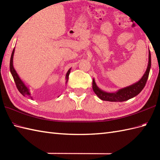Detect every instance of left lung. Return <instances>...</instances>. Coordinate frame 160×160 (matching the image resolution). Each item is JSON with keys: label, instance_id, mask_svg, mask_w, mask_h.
Returning <instances> with one entry per match:
<instances>
[{"label": "left lung", "instance_id": "left-lung-1", "mask_svg": "<svg viewBox=\"0 0 160 160\" xmlns=\"http://www.w3.org/2000/svg\"><path fill=\"white\" fill-rule=\"evenodd\" d=\"M151 67V56L150 51H148V63L147 69L146 70L143 76L142 77L141 79L139 80L138 82L132 84V85L119 89L116 91V92L108 93L100 89V88L97 86L96 82H95V80L93 79V84H92L93 90L94 91V93L97 95V96L102 100L109 101V102L127 101L129 99H131V98H132L135 96H138V95L141 92L142 90L144 89V87H145V84L147 83V81L148 78Z\"/></svg>", "mask_w": 160, "mask_h": 160}]
</instances>
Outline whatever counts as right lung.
Segmentation results:
<instances>
[{
  "mask_svg": "<svg viewBox=\"0 0 160 160\" xmlns=\"http://www.w3.org/2000/svg\"><path fill=\"white\" fill-rule=\"evenodd\" d=\"M14 51L15 49H13V52L11 56V58H10V64H9V68H10V71H11V73L13 76V80H14V82L16 83V85L17 89L19 91V92L21 93L23 96H28L31 100H33V98L31 96V93L29 92V89L28 88L24 82H22V80L20 79L18 73H16V70L14 69V67H13V54H14ZM71 69L68 70L67 73L66 74V84L68 82V79H69V76L71 71Z\"/></svg>",
  "mask_w": 160,
  "mask_h": 160,
  "instance_id": "obj_1",
  "label": "right lung"
}]
</instances>
